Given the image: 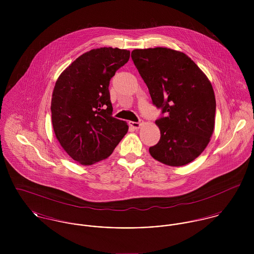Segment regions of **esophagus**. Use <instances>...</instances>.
Wrapping results in <instances>:
<instances>
[{
    "mask_svg": "<svg viewBox=\"0 0 254 254\" xmlns=\"http://www.w3.org/2000/svg\"><path fill=\"white\" fill-rule=\"evenodd\" d=\"M143 124H144V121L143 120H140L139 122H134V121H130L129 122V126L130 127H132V128H134V129H139V128H141L142 126H143Z\"/></svg>",
    "mask_w": 254,
    "mask_h": 254,
    "instance_id": "esophagus-1",
    "label": "esophagus"
}]
</instances>
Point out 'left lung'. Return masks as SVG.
<instances>
[{"mask_svg": "<svg viewBox=\"0 0 254 254\" xmlns=\"http://www.w3.org/2000/svg\"><path fill=\"white\" fill-rule=\"evenodd\" d=\"M153 105L164 117L155 121L160 140L150 155L169 166L194 160L214 131L216 101L207 76L186 54L168 48L136 49L131 54Z\"/></svg>", "mask_w": 254, "mask_h": 254, "instance_id": "1", "label": "left lung"}]
</instances>
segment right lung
<instances>
[{
    "mask_svg": "<svg viewBox=\"0 0 254 254\" xmlns=\"http://www.w3.org/2000/svg\"><path fill=\"white\" fill-rule=\"evenodd\" d=\"M130 51L93 49L59 76L52 96V123L56 138L81 165L108 158L128 132V125L111 116L109 86Z\"/></svg>",
    "mask_w": 254,
    "mask_h": 254,
    "instance_id": "right-lung-1",
    "label": "right lung"
}]
</instances>
